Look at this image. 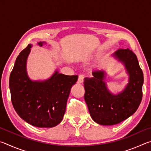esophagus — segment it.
Returning <instances> with one entry per match:
<instances>
[{
	"instance_id": "1",
	"label": "esophagus",
	"mask_w": 151,
	"mask_h": 151,
	"mask_svg": "<svg viewBox=\"0 0 151 151\" xmlns=\"http://www.w3.org/2000/svg\"><path fill=\"white\" fill-rule=\"evenodd\" d=\"M84 78H85V77H84V75H79L77 83H78V84L83 83V82H84Z\"/></svg>"
}]
</instances>
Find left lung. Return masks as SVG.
I'll return each instance as SVG.
<instances>
[{"label": "left lung", "mask_w": 151, "mask_h": 151, "mask_svg": "<svg viewBox=\"0 0 151 151\" xmlns=\"http://www.w3.org/2000/svg\"><path fill=\"white\" fill-rule=\"evenodd\" d=\"M113 56L124 64L129 75V83L121 93L113 94L108 90L103 70H94L93 77L84 79V98L89 112L101 125H114L129 118L139 108L142 97L144 78L136 55L129 48H121Z\"/></svg>", "instance_id": "left-lung-1"}]
</instances>
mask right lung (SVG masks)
Wrapping results in <instances>:
<instances>
[{"label": "right lung", "mask_w": 151, "mask_h": 151, "mask_svg": "<svg viewBox=\"0 0 151 151\" xmlns=\"http://www.w3.org/2000/svg\"><path fill=\"white\" fill-rule=\"evenodd\" d=\"M45 42L38 43L42 47ZM32 45L22 50L10 75L11 101L20 118L32 126L51 128L62 121L71 87L77 75L68 76L56 70L44 81L30 80L27 73V60Z\"/></svg>", "instance_id": "add662e5"}]
</instances>
